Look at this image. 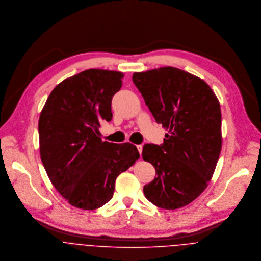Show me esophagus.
Listing matches in <instances>:
<instances>
[{"instance_id": "1", "label": "esophagus", "mask_w": 261, "mask_h": 261, "mask_svg": "<svg viewBox=\"0 0 261 261\" xmlns=\"http://www.w3.org/2000/svg\"><path fill=\"white\" fill-rule=\"evenodd\" d=\"M137 149L139 150L140 154H142V152H143V146H142V145H138V146H137Z\"/></svg>"}]
</instances>
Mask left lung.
<instances>
[{
	"label": "left lung",
	"mask_w": 261,
	"mask_h": 261,
	"mask_svg": "<svg viewBox=\"0 0 261 261\" xmlns=\"http://www.w3.org/2000/svg\"><path fill=\"white\" fill-rule=\"evenodd\" d=\"M133 81L156 123L168 129L164 144H147L143 159L155 169L144 187L156 207L174 210L208 186L222 147L220 103L201 78L175 67L135 72Z\"/></svg>",
	"instance_id": "obj_1"
}]
</instances>
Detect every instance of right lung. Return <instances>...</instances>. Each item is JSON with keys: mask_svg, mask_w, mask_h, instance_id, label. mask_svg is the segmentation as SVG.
<instances>
[{"mask_svg": "<svg viewBox=\"0 0 261 261\" xmlns=\"http://www.w3.org/2000/svg\"><path fill=\"white\" fill-rule=\"evenodd\" d=\"M123 74L88 69L64 79L40 113V155L55 189L68 203L94 210L113 196L115 180L140 158L136 146L102 142L100 122L112 118V96Z\"/></svg>", "mask_w": 261, "mask_h": 261, "instance_id": "1", "label": "right lung"}]
</instances>
